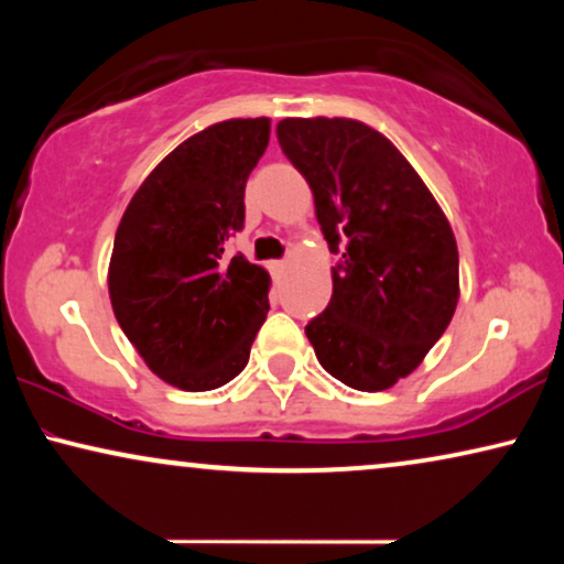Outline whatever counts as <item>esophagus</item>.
Instances as JSON below:
<instances>
[{
    "mask_svg": "<svg viewBox=\"0 0 564 564\" xmlns=\"http://www.w3.org/2000/svg\"><path fill=\"white\" fill-rule=\"evenodd\" d=\"M269 272H272L276 280H280V274L284 272V261H269Z\"/></svg>",
    "mask_w": 564,
    "mask_h": 564,
    "instance_id": "esophagus-1",
    "label": "esophagus"
}]
</instances>
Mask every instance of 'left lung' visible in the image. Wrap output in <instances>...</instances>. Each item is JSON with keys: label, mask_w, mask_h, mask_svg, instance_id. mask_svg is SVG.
<instances>
[{"label": "left lung", "mask_w": 564, "mask_h": 564, "mask_svg": "<svg viewBox=\"0 0 564 564\" xmlns=\"http://www.w3.org/2000/svg\"><path fill=\"white\" fill-rule=\"evenodd\" d=\"M276 141L341 257L330 303L305 326L315 357L354 390H388L421 365L457 307L449 220L403 153L365 122L284 118Z\"/></svg>", "instance_id": "left-lung-1"}]
</instances>
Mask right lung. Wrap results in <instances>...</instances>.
Here are the masks:
<instances>
[{"label":"right lung","instance_id":"obj_1","mask_svg":"<svg viewBox=\"0 0 564 564\" xmlns=\"http://www.w3.org/2000/svg\"><path fill=\"white\" fill-rule=\"evenodd\" d=\"M267 143V118L187 138L141 184L115 234V318L151 372L180 390H215L241 375L267 318L269 274L243 253L226 257Z\"/></svg>","mask_w":564,"mask_h":564}]
</instances>
